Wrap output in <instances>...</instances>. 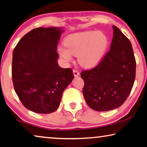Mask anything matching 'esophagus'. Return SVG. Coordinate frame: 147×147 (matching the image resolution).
Instances as JSON below:
<instances>
[{"label":"esophagus","mask_w":147,"mask_h":147,"mask_svg":"<svg viewBox=\"0 0 147 147\" xmlns=\"http://www.w3.org/2000/svg\"><path fill=\"white\" fill-rule=\"evenodd\" d=\"M73 74H74V76H79V74H79L78 71H76V70L74 69L73 70Z\"/></svg>","instance_id":"obj_1"}]
</instances>
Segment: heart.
<instances>
[{"instance_id":"b5f03b06","label":"heart","mask_w":147,"mask_h":147,"mask_svg":"<svg viewBox=\"0 0 147 147\" xmlns=\"http://www.w3.org/2000/svg\"><path fill=\"white\" fill-rule=\"evenodd\" d=\"M65 46H60L58 52L67 61L78 56L82 66L90 68L97 65L103 57L109 46V38L101 31H90L71 34L65 40Z\"/></svg>"}]
</instances>
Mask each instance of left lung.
I'll return each instance as SVG.
<instances>
[{"instance_id":"8db88e82","label":"left lung","mask_w":147,"mask_h":147,"mask_svg":"<svg viewBox=\"0 0 147 147\" xmlns=\"http://www.w3.org/2000/svg\"><path fill=\"white\" fill-rule=\"evenodd\" d=\"M111 50L94 69L83 71V95L91 109L111 111L120 107L131 92L136 78V61L131 44L113 25Z\"/></svg>"}]
</instances>
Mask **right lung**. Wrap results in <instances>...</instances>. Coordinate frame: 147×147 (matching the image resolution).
<instances>
[{"label":"right lung","mask_w":147,"mask_h":147,"mask_svg":"<svg viewBox=\"0 0 147 147\" xmlns=\"http://www.w3.org/2000/svg\"><path fill=\"white\" fill-rule=\"evenodd\" d=\"M60 27H38L23 36L13 51L11 76L22 104L36 113L57 110L63 92L74 75L57 63Z\"/></svg>","instance_id":"obj_1"}]
</instances>
